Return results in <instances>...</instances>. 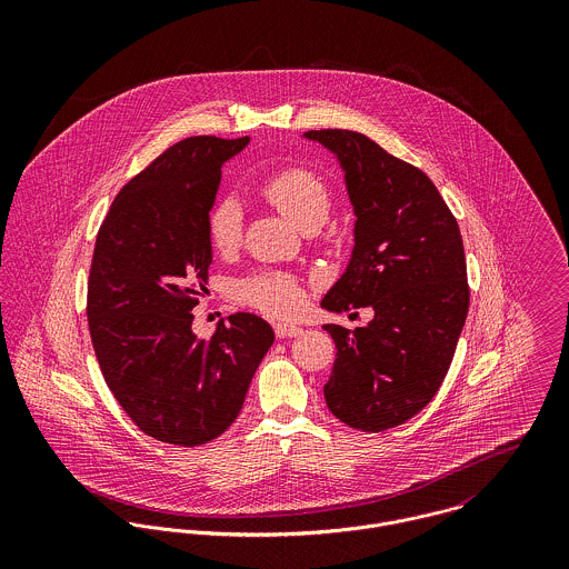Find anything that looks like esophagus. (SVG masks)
<instances>
[{"label": "esophagus", "instance_id": "obj_1", "mask_svg": "<svg viewBox=\"0 0 569 569\" xmlns=\"http://www.w3.org/2000/svg\"><path fill=\"white\" fill-rule=\"evenodd\" d=\"M273 330H276V337H280V339H284V337H298V335L302 332L300 326L287 325V322H280V325L273 326Z\"/></svg>", "mask_w": 569, "mask_h": 569}]
</instances>
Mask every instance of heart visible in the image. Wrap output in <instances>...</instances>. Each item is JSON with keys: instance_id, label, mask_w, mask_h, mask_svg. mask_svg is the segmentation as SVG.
I'll return each instance as SVG.
<instances>
[{"instance_id": "b5f03b06", "label": "heart", "mask_w": 569, "mask_h": 569, "mask_svg": "<svg viewBox=\"0 0 569 569\" xmlns=\"http://www.w3.org/2000/svg\"><path fill=\"white\" fill-rule=\"evenodd\" d=\"M260 194L289 221L302 228L309 221H325L330 208V188L325 177L309 166H284L260 181ZM208 241L214 251H234L243 237V212L234 197L214 201L206 217ZM239 293L249 307L289 318L305 305V291L296 276L284 271H260L244 278Z\"/></svg>"}]
</instances>
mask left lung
<instances>
[{"label": "left lung", "mask_w": 569, "mask_h": 569, "mask_svg": "<svg viewBox=\"0 0 569 569\" xmlns=\"http://www.w3.org/2000/svg\"><path fill=\"white\" fill-rule=\"evenodd\" d=\"M346 170L357 214L352 258L322 300L372 307L368 326L326 325L337 357L328 409L361 431L403 425L440 390L469 313L462 234L433 181L357 131H307Z\"/></svg>", "instance_id": "1"}]
</instances>
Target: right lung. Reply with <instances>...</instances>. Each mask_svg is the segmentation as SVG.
Masks as SVG:
<instances>
[{"label": "right lung", "mask_w": 569, "mask_h": 569, "mask_svg": "<svg viewBox=\"0 0 569 569\" xmlns=\"http://www.w3.org/2000/svg\"><path fill=\"white\" fill-rule=\"evenodd\" d=\"M247 142L172 144L118 192L93 244L87 322L104 383L147 436L177 447L206 445L237 420L273 343L253 313L221 320L210 337L192 332L212 262L206 217L221 163Z\"/></svg>", "instance_id": "add662e5"}]
</instances>
